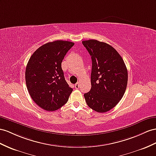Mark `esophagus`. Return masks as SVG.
<instances>
[{"mask_svg": "<svg viewBox=\"0 0 156 156\" xmlns=\"http://www.w3.org/2000/svg\"><path fill=\"white\" fill-rule=\"evenodd\" d=\"M80 87V83L79 82H77L76 83H75V88L76 89H78Z\"/></svg>", "mask_w": 156, "mask_h": 156, "instance_id": "esophagus-1", "label": "esophagus"}]
</instances>
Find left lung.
<instances>
[{"label":"left lung","mask_w":156,"mask_h":156,"mask_svg":"<svg viewBox=\"0 0 156 156\" xmlns=\"http://www.w3.org/2000/svg\"><path fill=\"white\" fill-rule=\"evenodd\" d=\"M82 44L91 56V87L84 94L87 105L98 113L113 109L125 94L128 72L121 56L109 44L90 39Z\"/></svg>","instance_id":"left-lung-1"}]
</instances>
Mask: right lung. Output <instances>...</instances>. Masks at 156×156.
Here are the masks:
<instances>
[{"label": "right lung", "mask_w": 156, "mask_h": 156, "mask_svg": "<svg viewBox=\"0 0 156 156\" xmlns=\"http://www.w3.org/2000/svg\"><path fill=\"white\" fill-rule=\"evenodd\" d=\"M74 43L57 40L39 47L26 69V86L31 98L41 108L53 111L69 100L73 89L65 80L61 62Z\"/></svg>", "instance_id": "add662e5"}]
</instances>
